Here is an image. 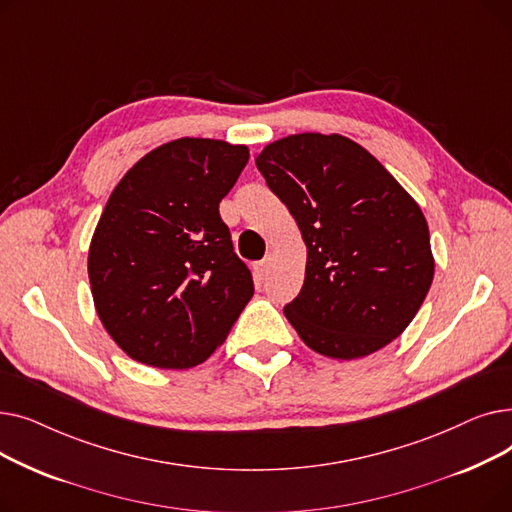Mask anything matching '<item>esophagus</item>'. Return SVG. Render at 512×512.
<instances>
[{"label":"esophagus","mask_w":512,"mask_h":512,"mask_svg":"<svg viewBox=\"0 0 512 512\" xmlns=\"http://www.w3.org/2000/svg\"><path fill=\"white\" fill-rule=\"evenodd\" d=\"M255 272H257L259 280H265L267 276H270V272H272V257H265L263 261H259L255 265Z\"/></svg>","instance_id":"1"}]
</instances>
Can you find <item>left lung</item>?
<instances>
[{
    "instance_id": "8db88e82",
    "label": "left lung",
    "mask_w": 512,
    "mask_h": 512,
    "mask_svg": "<svg viewBox=\"0 0 512 512\" xmlns=\"http://www.w3.org/2000/svg\"><path fill=\"white\" fill-rule=\"evenodd\" d=\"M307 245L305 284L284 315L330 359H361L398 338L434 280L417 201L359 143L303 132L257 155Z\"/></svg>"
}]
</instances>
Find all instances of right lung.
Here are the masks:
<instances>
[{
  "instance_id": "right-lung-1",
  "label": "right lung",
  "mask_w": 512,
  "mask_h": 512,
  "mask_svg": "<svg viewBox=\"0 0 512 512\" xmlns=\"http://www.w3.org/2000/svg\"><path fill=\"white\" fill-rule=\"evenodd\" d=\"M247 161L245 145L176 139L141 157L107 199L89 282L103 328L130 359L195 367L251 301V272L220 218Z\"/></svg>"
}]
</instances>
